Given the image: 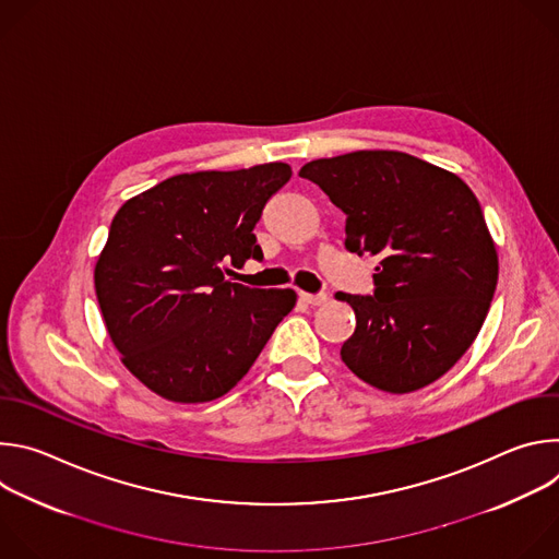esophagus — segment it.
Wrapping results in <instances>:
<instances>
[{"instance_id": "34e87169", "label": "esophagus", "mask_w": 559, "mask_h": 559, "mask_svg": "<svg viewBox=\"0 0 559 559\" xmlns=\"http://www.w3.org/2000/svg\"><path fill=\"white\" fill-rule=\"evenodd\" d=\"M300 298L307 302V305H311V307H318V305H323V302H328V294L325 292H318V294H300Z\"/></svg>"}]
</instances>
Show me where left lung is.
<instances>
[{"label": "left lung", "mask_w": 559, "mask_h": 559, "mask_svg": "<svg viewBox=\"0 0 559 559\" xmlns=\"http://www.w3.org/2000/svg\"><path fill=\"white\" fill-rule=\"evenodd\" d=\"M347 214L345 248L376 257L373 296L341 294L356 313L343 362L365 382L409 393L471 347L498 285V254L468 186L418 156L360 150L300 168Z\"/></svg>", "instance_id": "1"}]
</instances>
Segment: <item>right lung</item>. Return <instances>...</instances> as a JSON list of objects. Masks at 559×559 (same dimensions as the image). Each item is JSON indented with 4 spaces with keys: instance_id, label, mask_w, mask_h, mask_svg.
Returning <instances> with one entry per match:
<instances>
[{
    "instance_id": "right-lung-1",
    "label": "right lung",
    "mask_w": 559,
    "mask_h": 559,
    "mask_svg": "<svg viewBox=\"0 0 559 559\" xmlns=\"http://www.w3.org/2000/svg\"><path fill=\"white\" fill-rule=\"evenodd\" d=\"M287 164L166 179L115 214L95 267L104 321L123 365L175 403H207L241 380L294 289L225 278V263L263 259L254 227L289 181Z\"/></svg>"
}]
</instances>
